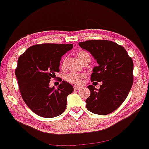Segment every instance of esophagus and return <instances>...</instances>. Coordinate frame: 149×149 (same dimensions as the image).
Returning a JSON list of instances; mask_svg holds the SVG:
<instances>
[{
	"mask_svg": "<svg viewBox=\"0 0 149 149\" xmlns=\"http://www.w3.org/2000/svg\"><path fill=\"white\" fill-rule=\"evenodd\" d=\"M73 88H74L75 90H78V89H80L81 87H79V86H74V87H73Z\"/></svg>",
	"mask_w": 149,
	"mask_h": 149,
	"instance_id": "esophagus-1",
	"label": "esophagus"
}]
</instances>
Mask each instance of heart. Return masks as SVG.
Returning <instances> with one entry per match:
<instances>
[{
	"label": "heart",
	"mask_w": 149,
	"mask_h": 149,
	"mask_svg": "<svg viewBox=\"0 0 149 149\" xmlns=\"http://www.w3.org/2000/svg\"><path fill=\"white\" fill-rule=\"evenodd\" d=\"M89 57V55L88 54V53H87L86 51H81L77 53V57H78V60H79L81 62H82V60H85L86 57ZM65 66L66 60L64 59V60L62 61V63H61V69H64V68H65ZM84 78H85V75L84 74H78V73H70L66 76L65 79L67 81L71 82V83L72 84H74V85H80V84H81L82 81H83Z\"/></svg>",
	"instance_id": "b5f03b06"
}]
</instances>
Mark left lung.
Returning <instances> with one entry per match:
<instances>
[{"label": "left lung", "mask_w": 149, "mask_h": 149, "mask_svg": "<svg viewBox=\"0 0 149 149\" xmlns=\"http://www.w3.org/2000/svg\"><path fill=\"white\" fill-rule=\"evenodd\" d=\"M90 52L98 64L93 69L92 82H101L99 89L89 85L90 96L86 107L92 113L105 115L114 112L126 100L133 83V62L124 48L110 40L78 43Z\"/></svg>", "instance_id": "obj_1"}]
</instances>
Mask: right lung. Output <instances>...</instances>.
<instances>
[{"instance_id":"right-lung-1","label":"right lung","mask_w":149,"mask_h":149,"mask_svg":"<svg viewBox=\"0 0 149 149\" xmlns=\"http://www.w3.org/2000/svg\"><path fill=\"white\" fill-rule=\"evenodd\" d=\"M73 44H42L28 48L18 60L15 74L21 97L37 115L53 118L67 107V96L73 92L71 84L62 81L55 89L49 87L55 73L60 71L61 57L72 49ZM62 81L61 78L58 79Z\"/></svg>"}]
</instances>
